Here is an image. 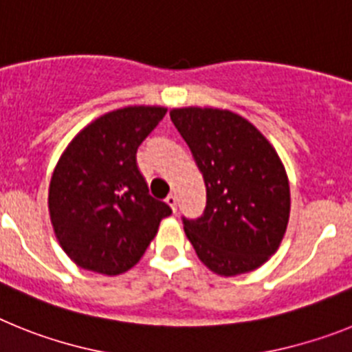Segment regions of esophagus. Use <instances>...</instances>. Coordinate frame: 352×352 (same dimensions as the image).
Listing matches in <instances>:
<instances>
[{
  "label": "esophagus",
  "instance_id": "34e87169",
  "mask_svg": "<svg viewBox=\"0 0 352 352\" xmlns=\"http://www.w3.org/2000/svg\"><path fill=\"white\" fill-rule=\"evenodd\" d=\"M166 204L170 207H172V210H173V212H175V210H177V197H175V195H168Z\"/></svg>",
  "mask_w": 352,
  "mask_h": 352
}]
</instances>
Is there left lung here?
Wrapping results in <instances>:
<instances>
[{
    "mask_svg": "<svg viewBox=\"0 0 352 352\" xmlns=\"http://www.w3.org/2000/svg\"><path fill=\"white\" fill-rule=\"evenodd\" d=\"M170 118L206 182L204 214L182 218L198 258L221 276L261 267L282 243L290 214L289 179L276 151L228 109L177 108Z\"/></svg>",
    "mask_w": 352,
    "mask_h": 352,
    "instance_id": "8db88e82",
    "label": "left lung"
}]
</instances>
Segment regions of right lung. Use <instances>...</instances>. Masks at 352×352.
I'll use <instances>...</instances> for the list:
<instances>
[{
	"label": "right lung",
	"mask_w": 352,
	"mask_h": 352,
	"mask_svg": "<svg viewBox=\"0 0 352 352\" xmlns=\"http://www.w3.org/2000/svg\"><path fill=\"white\" fill-rule=\"evenodd\" d=\"M166 108L127 106L88 124L69 143L49 184V216L63 252L94 273L129 271L170 206L148 195L136 151Z\"/></svg>",
	"instance_id": "obj_1"
}]
</instances>
